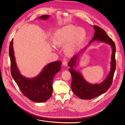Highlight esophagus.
I'll return each mask as SVG.
<instances>
[{"label":"esophagus","instance_id":"esophagus-1","mask_svg":"<svg viewBox=\"0 0 125 125\" xmlns=\"http://www.w3.org/2000/svg\"><path fill=\"white\" fill-rule=\"evenodd\" d=\"M62 64H63L64 66H66L67 65V64H68V60H67V59H64L63 62H62Z\"/></svg>","mask_w":125,"mask_h":125}]
</instances>
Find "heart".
Listing matches in <instances>:
<instances>
[{
  "label": "heart",
  "instance_id": "obj_1",
  "mask_svg": "<svg viewBox=\"0 0 125 125\" xmlns=\"http://www.w3.org/2000/svg\"><path fill=\"white\" fill-rule=\"evenodd\" d=\"M86 37V31L82 27L69 25L56 32L52 42L57 47H64L67 55H72L79 49Z\"/></svg>",
  "mask_w": 125,
  "mask_h": 125
}]
</instances>
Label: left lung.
<instances>
[{"instance_id":"obj_1","label":"left lung","mask_w":125,"mask_h":125,"mask_svg":"<svg viewBox=\"0 0 125 125\" xmlns=\"http://www.w3.org/2000/svg\"><path fill=\"white\" fill-rule=\"evenodd\" d=\"M95 30L94 36L89 43L96 40L109 44L113 48V54L111 56V70L106 79L100 84H91L84 80L81 74L74 70V66L78 54L71 58L68 62L70 67L69 71L72 76L71 88L73 93L78 97L82 99H91L99 96L106 92L110 87L113 81L115 71L116 68V61L115 58V45L114 41L109 37L105 31L98 26L94 25Z\"/></svg>"}]
</instances>
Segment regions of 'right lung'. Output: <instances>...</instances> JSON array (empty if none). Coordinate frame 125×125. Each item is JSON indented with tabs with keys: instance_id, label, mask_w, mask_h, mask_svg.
Listing matches in <instances>:
<instances>
[{
	"instance_id": "1",
	"label": "right lung",
	"mask_w": 125,
	"mask_h": 125,
	"mask_svg": "<svg viewBox=\"0 0 125 125\" xmlns=\"http://www.w3.org/2000/svg\"><path fill=\"white\" fill-rule=\"evenodd\" d=\"M48 18V15H43L40 17L42 19ZM12 42V39L10 44L9 55L11 74L14 81L23 95L30 100L38 103L46 101L52 95V80L55 74L61 70V62L57 61L49 64L40 74L35 78H26L19 73L17 67Z\"/></svg>"
}]
</instances>
